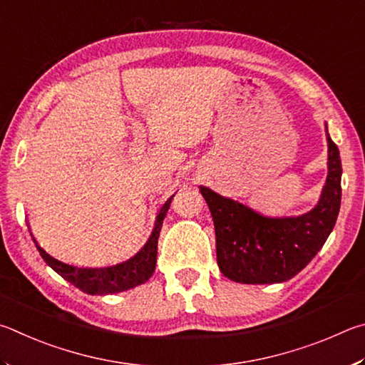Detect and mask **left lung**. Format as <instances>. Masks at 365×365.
Listing matches in <instances>:
<instances>
[{
  "label": "left lung",
  "mask_w": 365,
  "mask_h": 365,
  "mask_svg": "<svg viewBox=\"0 0 365 365\" xmlns=\"http://www.w3.org/2000/svg\"><path fill=\"white\" fill-rule=\"evenodd\" d=\"M329 140V176L317 207L297 218H267L212 189L200 192L212 212L221 272L240 284L285 282L321 250L341 202V158Z\"/></svg>",
  "instance_id": "obj_1"
}]
</instances>
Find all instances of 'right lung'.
I'll return each mask as SVG.
<instances>
[{"label":"right lung","instance_id":"obj_1","mask_svg":"<svg viewBox=\"0 0 365 365\" xmlns=\"http://www.w3.org/2000/svg\"><path fill=\"white\" fill-rule=\"evenodd\" d=\"M173 197L166 200L165 205L160 210L157 216L155 227L150 239L147 240V244L140 248V252L134 255L131 259L125 261L121 264H115L110 267H98V269H91V267H75L66 263H61L59 259H56L48 255L43 248L36 244L34 239L38 252L43 257V259L53 267V269L62 276L70 284L78 287L88 295H108V293H118L133 287L140 285L149 280V277L155 271L157 263V244H158V235L162 231L163 220L168 212L170 203ZM30 229V227H29Z\"/></svg>","mask_w":365,"mask_h":365}]
</instances>
